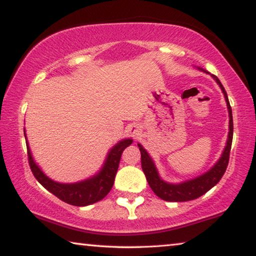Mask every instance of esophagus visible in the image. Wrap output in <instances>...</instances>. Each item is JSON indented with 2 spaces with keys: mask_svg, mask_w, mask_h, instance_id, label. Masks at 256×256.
<instances>
[{
  "mask_svg": "<svg viewBox=\"0 0 256 256\" xmlns=\"http://www.w3.org/2000/svg\"><path fill=\"white\" fill-rule=\"evenodd\" d=\"M128 132L132 136H138V134H140V128H138V125H131L128 128Z\"/></svg>",
  "mask_w": 256,
  "mask_h": 256,
  "instance_id": "obj_1",
  "label": "esophagus"
}]
</instances>
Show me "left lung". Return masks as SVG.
<instances>
[{
  "mask_svg": "<svg viewBox=\"0 0 256 256\" xmlns=\"http://www.w3.org/2000/svg\"><path fill=\"white\" fill-rule=\"evenodd\" d=\"M198 70H201L206 73H209L203 70L201 68H198ZM214 81L219 84L220 89L224 94V100L227 102L228 108V114H229V132H228V138L226 142V146L222 151V156L218 159L214 166H212L209 170L203 172L202 175L194 177L192 180H188L180 183H168V182L164 180L160 177L157 167L154 162L152 158L150 157V154L146 152V150L142 146V144H138V149L141 152V166L142 170H144L146 178L148 180V184L154 190V194L160 198H162L164 201L170 202H185L196 200V198H200L203 194L206 193L208 190H211L214 186L222 180L224 176L226 168L228 166L229 162V154H230L232 148V131H234V124H232V112L230 104L228 100V96L226 90H224L222 82L216 76L211 74Z\"/></svg>",
  "mask_w": 256,
  "mask_h": 256,
  "instance_id": "1",
  "label": "left lung"
}]
</instances>
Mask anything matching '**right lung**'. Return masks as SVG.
Here are the masks:
<instances>
[{
	"instance_id": "obj_1",
	"label": "right lung",
	"mask_w": 256,
	"mask_h": 256,
	"mask_svg": "<svg viewBox=\"0 0 256 256\" xmlns=\"http://www.w3.org/2000/svg\"><path fill=\"white\" fill-rule=\"evenodd\" d=\"M24 132L28 150L29 164L34 176L47 190L58 196L60 200L76 206L92 204V203L102 200L110 193L112 185H114L115 176L118 170L120 160L123 151L133 142L132 138H123V140L118 141L108 151L102 167L94 176L84 180L76 182V183H60V182L50 178L34 162L29 148L27 136H26V130Z\"/></svg>"
}]
</instances>
